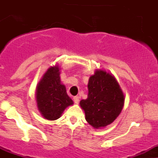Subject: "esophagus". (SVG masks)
Segmentation results:
<instances>
[{
	"mask_svg": "<svg viewBox=\"0 0 158 158\" xmlns=\"http://www.w3.org/2000/svg\"><path fill=\"white\" fill-rule=\"evenodd\" d=\"M73 101H74V102L76 103V104H78V102H79V97H78V96L73 97Z\"/></svg>",
	"mask_w": 158,
	"mask_h": 158,
	"instance_id": "1",
	"label": "esophagus"
}]
</instances>
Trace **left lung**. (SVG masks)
<instances>
[{
  "mask_svg": "<svg viewBox=\"0 0 158 158\" xmlns=\"http://www.w3.org/2000/svg\"><path fill=\"white\" fill-rule=\"evenodd\" d=\"M88 89V98L79 103L85 111V120L95 128L112 123L125 102V96L115 78L104 70L97 69L89 78Z\"/></svg>",
  "mask_w": 158,
  "mask_h": 158,
  "instance_id": "left-lung-1",
  "label": "left lung"
}]
</instances>
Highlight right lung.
<instances>
[{
  "label": "right lung",
  "instance_id": "add662e5",
  "mask_svg": "<svg viewBox=\"0 0 158 158\" xmlns=\"http://www.w3.org/2000/svg\"><path fill=\"white\" fill-rule=\"evenodd\" d=\"M60 73L58 66L49 67L36 87L38 109L47 120H56L68 106L73 105L66 87L61 83Z\"/></svg>",
  "mask_w": 158,
  "mask_h": 158
}]
</instances>
